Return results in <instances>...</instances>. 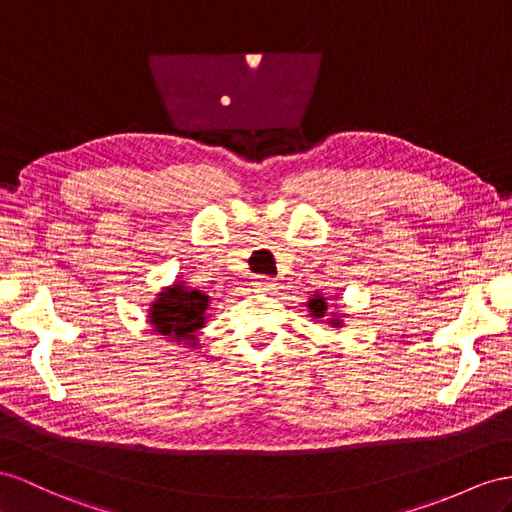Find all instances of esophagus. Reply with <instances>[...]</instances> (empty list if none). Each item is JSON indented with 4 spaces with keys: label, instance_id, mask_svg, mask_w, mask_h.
I'll list each match as a JSON object with an SVG mask.
<instances>
[{
    "label": "esophagus",
    "instance_id": "1",
    "mask_svg": "<svg viewBox=\"0 0 512 512\" xmlns=\"http://www.w3.org/2000/svg\"><path fill=\"white\" fill-rule=\"evenodd\" d=\"M253 285L257 287L259 292H268V290H274V287H277V279H272V277H255Z\"/></svg>",
    "mask_w": 512,
    "mask_h": 512
}]
</instances>
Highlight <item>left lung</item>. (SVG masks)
I'll return each instance as SVG.
<instances>
[{
    "label": "left lung",
    "instance_id": "left-lung-1",
    "mask_svg": "<svg viewBox=\"0 0 512 512\" xmlns=\"http://www.w3.org/2000/svg\"><path fill=\"white\" fill-rule=\"evenodd\" d=\"M307 307H309V316L311 318H324L326 309H329V305H326V300L320 294H313V298L309 300ZM329 322H331V326H335V329H339V326H342V320H339V316L329 318Z\"/></svg>",
    "mask_w": 512,
    "mask_h": 512
}]
</instances>
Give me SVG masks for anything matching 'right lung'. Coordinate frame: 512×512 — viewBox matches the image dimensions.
<instances>
[{
    "mask_svg": "<svg viewBox=\"0 0 512 512\" xmlns=\"http://www.w3.org/2000/svg\"><path fill=\"white\" fill-rule=\"evenodd\" d=\"M209 296L192 290L183 281H175L157 294L149 309V322L155 333L164 335L170 342L192 344L207 322Z\"/></svg>",
    "mask_w": 512,
    "mask_h": 512,
    "instance_id": "right-lung-1",
    "label": "right lung"
}]
</instances>
